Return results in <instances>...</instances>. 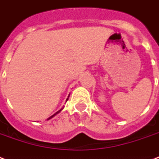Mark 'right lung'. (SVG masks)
<instances>
[{"instance_id": "add662e5", "label": "right lung", "mask_w": 159, "mask_h": 159, "mask_svg": "<svg viewBox=\"0 0 159 159\" xmlns=\"http://www.w3.org/2000/svg\"><path fill=\"white\" fill-rule=\"evenodd\" d=\"M68 97H69V96H68ZM68 97H67V100H68ZM67 101H66V102H67ZM62 109H63V107H62V109H60L59 111H57V112H56V113H55V114H53V116H50V117H48V120H50V119H52V118H53V116H56V115H57V114H58V113H59L60 111H62Z\"/></svg>"}]
</instances>
